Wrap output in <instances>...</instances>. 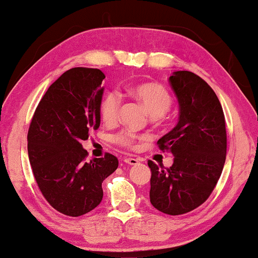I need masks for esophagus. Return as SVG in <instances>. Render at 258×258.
I'll return each instance as SVG.
<instances>
[{
    "label": "esophagus",
    "instance_id": "34e87169",
    "mask_svg": "<svg viewBox=\"0 0 258 258\" xmlns=\"http://www.w3.org/2000/svg\"><path fill=\"white\" fill-rule=\"evenodd\" d=\"M124 163H126V164H130V165H136V164H139V160H137V158H133V157H128V158H124Z\"/></svg>",
    "mask_w": 258,
    "mask_h": 258
}]
</instances>
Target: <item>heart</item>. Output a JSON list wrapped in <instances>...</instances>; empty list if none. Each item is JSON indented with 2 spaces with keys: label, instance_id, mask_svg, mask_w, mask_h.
<instances>
[{
  "label": "heart",
  "instance_id": "heart-1",
  "mask_svg": "<svg viewBox=\"0 0 258 258\" xmlns=\"http://www.w3.org/2000/svg\"><path fill=\"white\" fill-rule=\"evenodd\" d=\"M132 94L146 108L151 117H161L169 110L172 103L171 95L164 87L155 83H144L136 86L132 89ZM119 105H121V95L117 91H110L103 97L101 102L102 119L107 123L116 121L118 116ZM118 144L124 147L132 146L135 141V135L132 133H122L115 137Z\"/></svg>",
  "mask_w": 258,
  "mask_h": 258
}]
</instances>
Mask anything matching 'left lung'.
I'll list each match as a JSON object with an SVG mask.
<instances>
[{
	"label": "left lung",
	"instance_id": "left-lung-1",
	"mask_svg": "<svg viewBox=\"0 0 258 258\" xmlns=\"http://www.w3.org/2000/svg\"><path fill=\"white\" fill-rule=\"evenodd\" d=\"M169 83L178 101V121L157 143L170 150L174 162L168 169L148 162L149 195L157 210L182 215L206 202L217 184L227 156V132L223 109L206 81L179 70Z\"/></svg>",
	"mask_w": 258,
	"mask_h": 258
}]
</instances>
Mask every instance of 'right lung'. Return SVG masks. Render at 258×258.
Listing matches in <instances>:
<instances>
[{
  "instance_id": "obj_1",
  "label": "right lung",
  "mask_w": 258,
  "mask_h": 258,
  "mask_svg": "<svg viewBox=\"0 0 258 258\" xmlns=\"http://www.w3.org/2000/svg\"><path fill=\"white\" fill-rule=\"evenodd\" d=\"M105 79L100 69L73 68L49 87L31 119L28 155L49 204L67 216H82L103 199L102 182L118 167L114 155L86 161L82 141L101 123Z\"/></svg>"
}]
</instances>
